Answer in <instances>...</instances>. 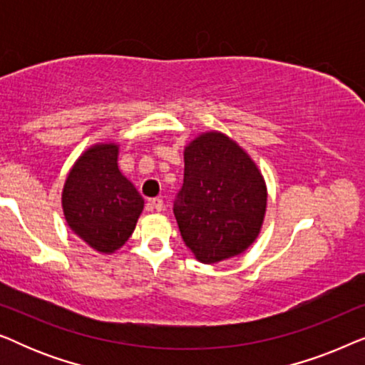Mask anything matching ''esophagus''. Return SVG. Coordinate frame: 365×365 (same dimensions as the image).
<instances>
[{"label": "esophagus", "instance_id": "1", "mask_svg": "<svg viewBox=\"0 0 365 365\" xmlns=\"http://www.w3.org/2000/svg\"><path fill=\"white\" fill-rule=\"evenodd\" d=\"M149 206H151V209H154V211H163L164 202H163L161 197H154V199H151V201H149Z\"/></svg>", "mask_w": 365, "mask_h": 365}]
</instances>
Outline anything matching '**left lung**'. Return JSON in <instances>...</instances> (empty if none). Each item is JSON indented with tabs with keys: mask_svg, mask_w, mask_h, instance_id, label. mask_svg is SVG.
Returning <instances> with one entry per match:
<instances>
[{
	"mask_svg": "<svg viewBox=\"0 0 365 365\" xmlns=\"http://www.w3.org/2000/svg\"><path fill=\"white\" fill-rule=\"evenodd\" d=\"M266 207V181L234 139L207 131L184 148V184L174 216L199 262L226 261L252 246Z\"/></svg>",
	"mask_w": 365,
	"mask_h": 365,
	"instance_id": "left-lung-1",
	"label": "left lung"
}]
</instances>
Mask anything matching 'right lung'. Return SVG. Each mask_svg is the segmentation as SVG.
<instances>
[{
	"instance_id": "obj_1",
	"label": "right lung",
	"mask_w": 365,
	"mask_h": 365,
	"mask_svg": "<svg viewBox=\"0 0 365 365\" xmlns=\"http://www.w3.org/2000/svg\"><path fill=\"white\" fill-rule=\"evenodd\" d=\"M118 143L88 148L69 169L61 206L69 229L101 254H113L136 227L144 199L118 168Z\"/></svg>"
}]
</instances>
